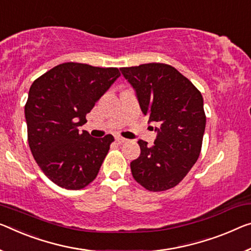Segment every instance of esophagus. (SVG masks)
<instances>
[{"mask_svg": "<svg viewBox=\"0 0 251 251\" xmlns=\"http://www.w3.org/2000/svg\"><path fill=\"white\" fill-rule=\"evenodd\" d=\"M115 140H117L118 142H120V144H122V142L128 141V139L123 138V137H121V136H115Z\"/></svg>", "mask_w": 251, "mask_h": 251, "instance_id": "1", "label": "esophagus"}]
</instances>
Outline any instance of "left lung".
Here are the masks:
<instances>
[{"label":"left lung","instance_id":"left-lung-1","mask_svg":"<svg viewBox=\"0 0 251 251\" xmlns=\"http://www.w3.org/2000/svg\"><path fill=\"white\" fill-rule=\"evenodd\" d=\"M120 71L134 90L148 123H159L151 147L138 141L141 153L130 163L133 178L153 192L174 187L201 152L206 123L202 94L169 65L151 63Z\"/></svg>","mask_w":251,"mask_h":251}]
</instances>
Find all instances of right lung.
Returning a JSON list of instances; mask_svg holds the SVG:
<instances>
[{"instance_id":"obj_1","label":"right lung","mask_w":251,"mask_h":251,"mask_svg":"<svg viewBox=\"0 0 251 251\" xmlns=\"http://www.w3.org/2000/svg\"><path fill=\"white\" fill-rule=\"evenodd\" d=\"M118 68L64 63L45 73L29 90L25 115L28 141L37 164L50 180L79 190L93 180L114 140L93 138L78 126L120 77Z\"/></svg>"}]
</instances>
